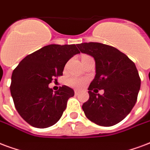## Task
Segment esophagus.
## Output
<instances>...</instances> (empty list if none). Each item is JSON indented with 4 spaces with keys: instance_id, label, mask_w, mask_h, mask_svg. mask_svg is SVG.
<instances>
[{
    "instance_id": "1",
    "label": "esophagus",
    "mask_w": 150,
    "mask_h": 150,
    "mask_svg": "<svg viewBox=\"0 0 150 150\" xmlns=\"http://www.w3.org/2000/svg\"><path fill=\"white\" fill-rule=\"evenodd\" d=\"M74 93H75V95H78V94H79V91H76V90H75V91H74Z\"/></svg>"
}]
</instances>
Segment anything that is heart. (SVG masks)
Returning a JSON list of instances; mask_svg holds the SVG:
<instances>
[{
  "label": "heart",
  "instance_id": "heart-1",
  "mask_svg": "<svg viewBox=\"0 0 150 150\" xmlns=\"http://www.w3.org/2000/svg\"><path fill=\"white\" fill-rule=\"evenodd\" d=\"M88 57L89 56L84 55V56L82 57V58H88ZM84 83H85V80L83 79V78L77 77V76H72V77H69L67 80V84H68V85H69L71 87L75 88H80L83 87Z\"/></svg>",
  "mask_w": 150,
  "mask_h": 150
}]
</instances>
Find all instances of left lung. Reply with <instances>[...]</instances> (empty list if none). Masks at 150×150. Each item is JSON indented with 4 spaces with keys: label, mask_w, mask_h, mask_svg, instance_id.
<instances>
[{
    "label": "left lung",
    "mask_w": 150,
    "mask_h": 150,
    "mask_svg": "<svg viewBox=\"0 0 150 150\" xmlns=\"http://www.w3.org/2000/svg\"><path fill=\"white\" fill-rule=\"evenodd\" d=\"M77 47L96 62V76L88 87L89 99L82 105L85 115L103 127L119 123L131 111L138 99L141 79L135 64L108 45L84 42ZM98 89H104L103 95L96 94Z\"/></svg>",
    "instance_id": "1"
}]
</instances>
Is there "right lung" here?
Listing matches in <instances>:
<instances>
[{"instance_id":"right-lung-1","label":"right lung","mask_w":150,"mask_h":150,"mask_svg":"<svg viewBox=\"0 0 150 150\" xmlns=\"http://www.w3.org/2000/svg\"><path fill=\"white\" fill-rule=\"evenodd\" d=\"M79 53L75 44L48 45L28 54L13 70L11 95L16 111L28 124L47 128L60 119L74 91L63 85L53 92L48 84L62 76L66 62Z\"/></svg>"}]
</instances>
